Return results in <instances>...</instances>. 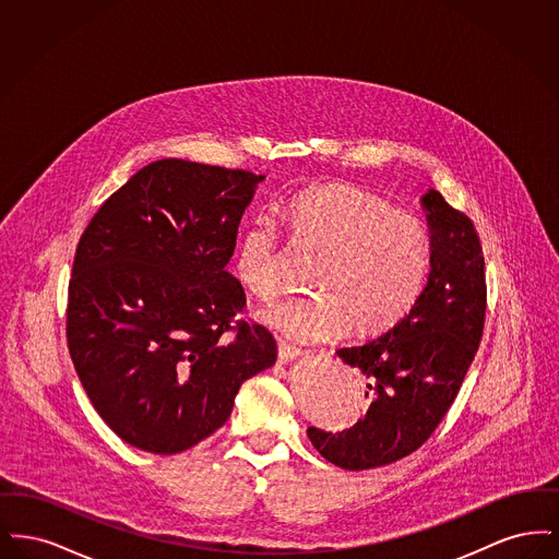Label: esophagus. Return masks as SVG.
I'll use <instances>...</instances> for the list:
<instances>
[{
    "mask_svg": "<svg viewBox=\"0 0 559 559\" xmlns=\"http://www.w3.org/2000/svg\"><path fill=\"white\" fill-rule=\"evenodd\" d=\"M299 356H304V349L289 346V344H285V342L278 344V362H289V360H295V358H299Z\"/></svg>",
    "mask_w": 559,
    "mask_h": 559,
    "instance_id": "obj_1",
    "label": "esophagus"
}]
</instances>
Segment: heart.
I'll list each match as a JSON object with an SVG mask.
<instances>
[{"mask_svg":"<svg viewBox=\"0 0 559 559\" xmlns=\"http://www.w3.org/2000/svg\"><path fill=\"white\" fill-rule=\"evenodd\" d=\"M285 217L297 245L320 253L308 295L267 306L262 322L292 344H320L347 329L372 335L396 324L424 293L433 260L426 224L362 188L322 185L293 194ZM278 237L251 219L235 251V276L258 299L281 287Z\"/></svg>","mask_w":559,"mask_h":559,"instance_id":"heart-1","label":"heart"}]
</instances>
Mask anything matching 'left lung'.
<instances>
[{
	"label": "left lung",
	"instance_id": "obj_1",
	"mask_svg": "<svg viewBox=\"0 0 559 559\" xmlns=\"http://www.w3.org/2000/svg\"><path fill=\"white\" fill-rule=\"evenodd\" d=\"M421 205L433 247L426 289L383 335L337 349L367 381V415L335 433L308 429L314 449L342 469H372L417 451L449 413L478 352L486 319L478 233L433 188Z\"/></svg>",
	"mask_w": 559,
	"mask_h": 559
}]
</instances>
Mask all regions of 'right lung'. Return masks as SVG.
I'll return each mask as SVG.
<instances>
[{
    "label": "right lung",
    "mask_w": 559,
    "mask_h": 559,
    "mask_svg": "<svg viewBox=\"0 0 559 559\" xmlns=\"http://www.w3.org/2000/svg\"><path fill=\"white\" fill-rule=\"evenodd\" d=\"M264 176L185 159L142 167L81 235L67 344L94 408L123 442L176 454L224 426L242 381L276 360L226 270Z\"/></svg>",
    "instance_id": "1"
}]
</instances>
